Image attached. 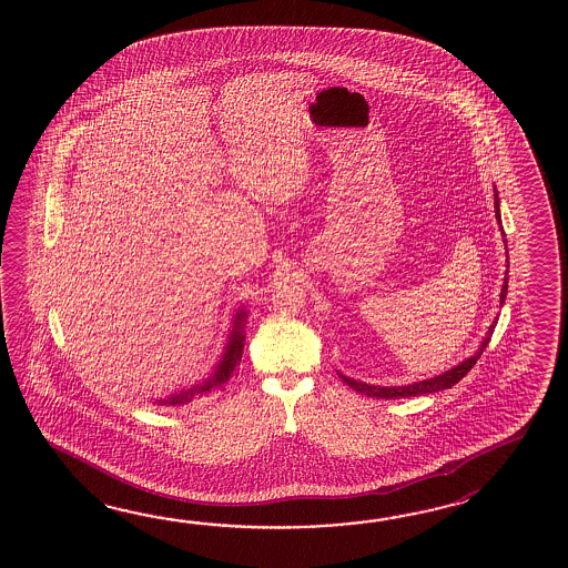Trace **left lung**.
Wrapping results in <instances>:
<instances>
[{
    "mask_svg": "<svg viewBox=\"0 0 568 568\" xmlns=\"http://www.w3.org/2000/svg\"><path fill=\"white\" fill-rule=\"evenodd\" d=\"M495 219L499 221V225H501V215H499V199H497V193H495ZM506 242V240H504ZM507 267H509V262H507ZM507 272L506 270V278H504V286H501V294H499V302L504 304L507 296ZM497 325V321H494V325L489 326V331H487V337L483 338L481 349L477 351L473 357L469 359H465V362H460L457 367H453V369H448L445 374L435 375V377H430V379H424V382H416V384H408V386H394V387H384V386H369V384H363V382H355V379H351L347 375L338 374V377L347 384V386L353 387L355 392H359V394H365V396H369V398H384V399H394V398H410V396H423V394H435V392H440V389H448V387L455 386V384H459L460 379L465 377V375L471 372L473 365L477 363V359L481 357L483 349L487 347V343H489V338L494 335V328Z\"/></svg>",
    "mask_w": 568,
    "mask_h": 568,
    "instance_id": "obj_1",
    "label": "left lung"
}]
</instances>
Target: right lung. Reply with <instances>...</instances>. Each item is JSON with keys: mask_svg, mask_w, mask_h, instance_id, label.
<instances>
[{"mask_svg": "<svg viewBox=\"0 0 568 568\" xmlns=\"http://www.w3.org/2000/svg\"><path fill=\"white\" fill-rule=\"evenodd\" d=\"M245 311H240L235 314V321H233V331H231L230 343L225 347V353L221 357L215 372L206 377L205 382L201 384H194L189 389H182V392H174L170 394L169 398H160L154 402L158 406H184L189 402H193L196 396H206V394H213L217 389H223L227 386L233 375L237 374V365L242 362L243 353V325H245Z\"/></svg>", "mask_w": 568, "mask_h": 568, "instance_id": "obj_1", "label": "right lung"}]
</instances>
